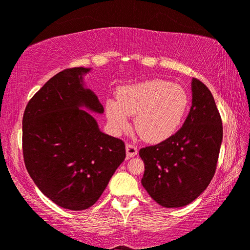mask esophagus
<instances>
[{
    "instance_id": "obj_1",
    "label": "esophagus",
    "mask_w": 250,
    "mask_h": 250,
    "mask_svg": "<svg viewBox=\"0 0 250 250\" xmlns=\"http://www.w3.org/2000/svg\"><path fill=\"white\" fill-rule=\"evenodd\" d=\"M137 147L134 146L132 144H126V157L130 159V157H134L137 155Z\"/></svg>"
}]
</instances>
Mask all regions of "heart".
I'll return each mask as SVG.
<instances>
[{
	"mask_svg": "<svg viewBox=\"0 0 250 250\" xmlns=\"http://www.w3.org/2000/svg\"><path fill=\"white\" fill-rule=\"evenodd\" d=\"M189 108L184 88L160 79L122 87L117 99L105 103L106 117L115 133L129 129V116L145 141L160 143L178 132Z\"/></svg>",
	"mask_w": 250,
	"mask_h": 250,
	"instance_id": "b5f03b06",
	"label": "heart"
}]
</instances>
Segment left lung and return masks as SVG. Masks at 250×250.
<instances>
[{"instance_id": "8db88e82", "label": "left lung", "mask_w": 250, "mask_h": 250, "mask_svg": "<svg viewBox=\"0 0 250 250\" xmlns=\"http://www.w3.org/2000/svg\"><path fill=\"white\" fill-rule=\"evenodd\" d=\"M192 106L173 136L140 149L145 164L142 186L164 208L194 201L216 172L222 143V122L213 96L205 83L192 78Z\"/></svg>"}]
</instances>
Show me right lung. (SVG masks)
<instances>
[{
	"mask_svg": "<svg viewBox=\"0 0 250 250\" xmlns=\"http://www.w3.org/2000/svg\"><path fill=\"white\" fill-rule=\"evenodd\" d=\"M90 70L71 68L53 76L30 99L22 121L30 176L45 197L74 211L98 200L126 156L124 142L103 133L89 113H104L83 82Z\"/></svg>",
	"mask_w": 250,
	"mask_h": 250,
	"instance_id": "obj_1",
	"label": "right lung"
}]
</instances>
